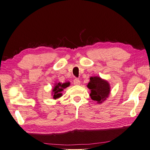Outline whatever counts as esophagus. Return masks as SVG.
<instances>
[{"label": "esophagus", "instance_id": "34e87169", "mask_svg": "<svg viewBox=\"0 0 150 150\" xmlns=\"http://www.w3.org/2000/svg\"><path fill=\"white\" fill-rule=\"evenodd\" d=\"M74 84H76V85H79L80 84V81H79V79H78V78H75L74 79Z\"/></svg>", "mask_w": 150, "mask_h": 150}]
</instances>
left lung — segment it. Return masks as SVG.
I'll return each instance as SVG.
<instances>
[{"mask_svg":"<svg viewBox=\"0 0 150 150\" xmlns=\"http://www.w3.org/2000/svg\"><path fill=\"white\" fill-rule=\"evenodd\" d=\"M87 86L91 89V98L98 103L105 100L110 93V84L99 77H91L90 82Z\"/></svg>","mask_w":150,"mask_h":150,"instance_id":"obj_1","label":"left lung"}]
</instances>
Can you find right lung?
<instances>
[{
  "label": "right lung",
  "instance_id": "add662e5",
  "mask_svg": "<svg viewBox=\"0 0 150 150\" xmlns=\"http://www.w3.org/2000/svg\"><path fill=\"white\" fill-rule=\"evenodd\" d=\"M70 83H59L57 84H56L55 86L52 90L53 93H54V96L53 98L54 99H56L59 98L62 96V93H61V92L62 91H63V89H64L68 86H69Z\"/></svg>",
  "mask_w": 150,
  "mask_h": 150
}]
</instances>
